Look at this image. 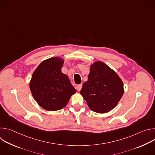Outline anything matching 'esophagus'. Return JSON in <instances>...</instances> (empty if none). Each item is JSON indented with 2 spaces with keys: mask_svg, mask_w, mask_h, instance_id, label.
<instances>
[{
  "mask_svg": "<svg viewBox=\"0 0 155 155\" xmlns=\"http://www.w3.org/2000/svg\"><path fill=\"white\" fill-rule=\"evenodd\" d=\"M81 87H82V84H78V85H77V90L78 91H80V90H81Z\"/></svg>",
  "mask_w": 155,
  "mask_h": 155,
  "instance_id": "1",
  "label": "esophagus"
}]
</instances>
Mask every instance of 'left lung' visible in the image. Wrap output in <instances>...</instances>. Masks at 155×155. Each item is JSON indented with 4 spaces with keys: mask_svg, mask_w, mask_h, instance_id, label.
<instances>
[{
    "mask_svg": "<svg viewBox=\"0 0 155 155\" xmlns=\"http://www.w3.org/2000/svg\"><path fill=\"white\" fill-rule=\"evenodd\" d=\"M124 93L123 83L117 74L101 61L90 66V72L80 91L89 108L99 114L114 108Z\"/></svg>",
    "mask_w": 155,
    "mask_h": 155,
    "instance_id": "8db88e82",
    "label": "left lung"
}]
</instances>
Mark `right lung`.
I'll return each mask as SVG.
<instances>
[{
    "mask_svg": "<svg viewBox=\"0 0 155 155\" xmlns=\"http://www.w3.org/2000/svg\"><path fill=\"white\" fill-rule=\"evenodd\" d=\"M64 60L52 57L41 62L34 71L30 90L37 104L48 111L65 107L71 97L76 93L67 75L61 69Z\"/></svg>",
    "mask_w": 155,
    "mask_h": 155,
    "instance_id": "1",
    "label": "right lung"
}]
</instances>
